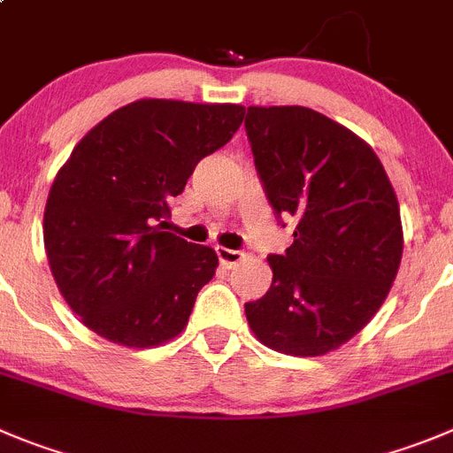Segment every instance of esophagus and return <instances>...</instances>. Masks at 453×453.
Listing matches in <instances>:
<instances>
[{"label": "esophagus", "mask_w": 453, "mask_h": 453, "mask_svg": "<svg viewBox=\"0 0 453 453\" xmlns=\"http://www.w3.org/2000/svg\"><path fill=\"white\" fill-rule=\"evenodd\" d=\"M217 257L226 268H232V265H236L239 261H243L246 255L241 250H230V248H217Z\"/></svg>", "instance_id": "34e87169"}]
</instances>
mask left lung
<instances>
[{
    "instance_id": "left-lung-1",
    "label": "left lung",
    "mask_w": 453,
    "mask_h": 453,
    "mask_svg": "<svg viewBox=\"0 0 453 453\" xmlns=\"http://www.w3.org/2000/svg\"><path fill=\"white\" fill-rule=\"evenodd\" d=\"M255 167L293 246L270 255V290L246 303L259 342L315 357L357 335L403 259L400 205L375 151L306 107H248Z\"/></svg>"
}]
</instances>
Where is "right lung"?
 I'll use <instances>...</instances> for the list:
<instances>
[{"instance_id": "right-lung-1", "label": "right lung", "mask_w": 453, "mask_h": 453, "mask_svg": "<svg viewBox=\"0 0 453 453\" xmlns=\"http://www.w3.org/2000/svg\"><path fill=\"white\" fill-rule=\"evenodd\" d=\"M241 122V104L136 100L75 145L49 192L44 248L84 326L136 349L183 331L219 259L167 232L169 203Z\"/></svg>"}]
</instances>
